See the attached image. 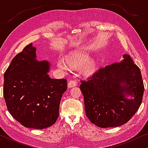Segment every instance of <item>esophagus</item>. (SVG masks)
I'll return each instance as SVG.
<instances>
[{"label": "esophagus", "mask_w": 148, "mask_h": 148, "mask_svg": "<svg viewBox=\"0 0 148 148\" xmlns=\"http://www.w3.org/2000/svg\"><path fill=\"white\" fill-rule=\"evenodd\" d=\"M77 86V83L76 81L75 80H70L68 83V87L69 88H73V87Z\"/></svg>", "instance_id": "1"}]
</instances>
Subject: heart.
<instances>
[{
	"mask_svg": "<svg viewBox=\"0 0 148 148\" xmlns=\"http://www.w3.org/2000/svg\"><path fill=\"white\" fill-rule=\"evenodd\" d=\"M90 54L84 50H77L69 54L65 58L60 57L57 61V66L60 71L66 72L70 67L82 69L85 73L90 74L95 71L96 61L90 59Z\"/></svg>",
	"mask_w": 148,
	"mask_h": 148,
	"instance_id": "1",
	"label": "heart"
}]
</instances>
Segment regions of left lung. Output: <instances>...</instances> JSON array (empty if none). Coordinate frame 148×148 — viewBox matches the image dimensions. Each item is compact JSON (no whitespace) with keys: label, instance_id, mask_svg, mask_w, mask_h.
<instances>
[{"label":"left lung","instance_id":"8db88e82","mask_svg":"<svg viewBox=\"0 0 148 148\" xmlns=\"http://www.w3.org/2000/svg\"><path fill=\"white\" fill-rule=\"evenodd\" d=\"M120 62L100 68L79 88L86 116L102 128L128 122L142 102L144 86L139 68L128 54Z\"/></svg>","mask_w":148,"mask_h":148}]
</instances>
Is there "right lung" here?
Here are the masks:
<instances>
[{
	"label": "right lung",
	"mask_w": 148,
	"mask_h": 148,
	"mask_svg": "<svg viewBox=\"0 0 148 148\" xmlns=\"http://www.w3.org/2000/svg\"><path fill=\"white\" fill-rule=\"evenodd\" d=\"M36 52L31 43L13 58L4 74L3 96L16 121L27 128L43 129L56 121L67 83L50 78V62L38 60Z\"/></svg>",
	"instance_id": "right-lung-1"
}]
</instances>
